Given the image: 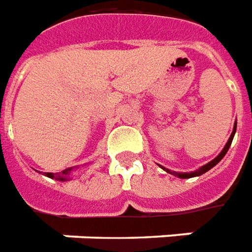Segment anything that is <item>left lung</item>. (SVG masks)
I'll return each instance as SVG.
<instances>
[{
	"label": "left lung",
	"instance_id": "1",
	"mask_svg": "<svg viewBox=\"0 0 252 252\" xmlns=\"http://www.w3.org/2000/svg\"><path fill=\"white\" fill-rule=\"evenodd\" d=\"M235 133H236V122L233 123V130H232L231 135H229V138H228V141H226L225 146L222 148V151L219 153V156H216L212 161H209V163H206L205 165H202V167H199L198 169H195V171H191V172H176V171H171V169L165 168V167H163V165H160L161 168L165 171V172H168V174L174 175V176H178V178H180V179H190V178H195V176H201L202 174H205V172H208L209 169H212L213 167H215L216 164L220 163L221 160H222V158L226 155V152H228V149H229V146H231L232 144V140H233V137H235Z\"/></svg>",
	"mask_w": 252,
	"mask_h": 252
}]
</instances>
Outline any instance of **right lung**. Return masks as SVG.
<instances>
[{"label": "right lung", "instance_id": "add662e5", "mask_svg": "<svg viewBox=\"0 0 252 252\" xmlns=\"http://www.w3.org/2000/svg\"><path fill=\"white\" fill-rule=\"evenodd\" d=\"M78 167H70V168H66L63 169L62 172H46V176L47 178H51V179H55V180H60V182H66V180H70V175L77 169Z\"/></svg>", "mask_w": 252, "mask_h": 252}]
</instances>
